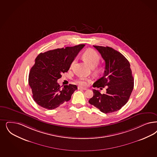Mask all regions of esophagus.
Masks as SVG:
<instances>
[{
  "mask_svg": "<svg viewBox=\"0 0 157 157\" xmlns=\"http://www.w3.org/2000/svg\"><path fill=\"white\" fill-rule=\"evenodd\" d=\"M79 89H82V90H86V87H84L79 86L78 87Z\"/></svg>",
  "mask_w": 157,
  "mask_h": 157,
  "instance_id": "34e87169",
  "label": "esophagus"
}]
</instances>
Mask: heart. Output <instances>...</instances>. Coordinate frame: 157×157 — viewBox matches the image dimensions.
I'll use <instances>...</instances> for the list:
<instances>
[{
  "instance_id": "heart-1",
  "label": "heart",
  "mask_w": 157,
  "mask_h": 157,
  "mask_svg": "<svg viewBox=\"0 0 157 157\" xmlns=\"http://www.w3.org/2000/svg\"><path fill=\"white\" fill-rule=\"evenodd\" d=\"M83 57L85 59L86 61L88 64L90 65L92 68L95 67L98 65L100 60V56L98 54V52L93 49H90L87 50L83 53ZM76 59H74L70 65V68H72L74 64H75ZM101 70V68L98 69V71ZM76 82L80 85H86L87 82L86 79L83 78H79L76 80Z\"/></svg>"
}]
</instances>
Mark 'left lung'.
<instances>
[{"instance_id":"1","label":"left lung","mask_w":157,"mask_h":157,"mask_svg":"<svg viewBox=\"0 0 157 157\" xmlns=\"http://www.w3.org/2000/svg\"><path fill=\"white\" fill-rule=\"evenodd\" d=\"M105 61L103 75L93 83V86H107L106 92L93 90V96L89 103L107 114L119 110L129 99L134 86V79L128 60L119 52L109 47L93 46Z\"/></svg>"}]
</instances>
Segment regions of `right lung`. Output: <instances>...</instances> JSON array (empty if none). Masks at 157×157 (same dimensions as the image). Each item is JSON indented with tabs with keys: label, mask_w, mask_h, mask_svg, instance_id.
<instances>
[{
	"label": "right lung",
	"mask_w": 157,
	"mask_h": 157,
	"mask_svg": "<svg viewBox=\"0 0 157 157\" xmlns=\"http://www.w3.org/2000/svg\"><path fill=\"white\" fill-rule=\"evenodd\" d=\"M84 46L79 44L54 49L36 57L29 74L28 83L33 98L39 105L53 109L70 100L77 86L70 84L61 88L57 80L63 73L69 70L72 61Z\"/></svg>",
	"instance_id": "add662e5"
}]
</instances>
